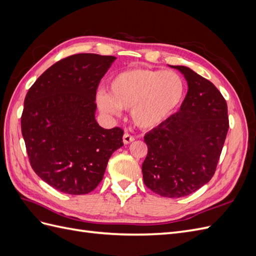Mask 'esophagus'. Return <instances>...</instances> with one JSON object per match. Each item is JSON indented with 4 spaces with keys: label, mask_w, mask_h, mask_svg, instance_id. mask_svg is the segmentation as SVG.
Here are the masks:
<instances>
[{
    "label": "esophagus",
    "mask_w": 256,
    "mask_h": 256,
    "mask_svg": "<svg viewBox=\"0 0 256 256\" xmlns=\"http://www.w3.org/2000/svg\"><path fill=\"white\" fill-rule=\"evenodd\" d=\"M134 141V138L132 136H130L129 134H125L122 136V142L124 144H130L131 142Z\"/></svg>",
    "instance_id": "34e87169"
}]
</instances>
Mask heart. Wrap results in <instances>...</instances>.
I'll return each mask as SVG.
<instances>
[{
    "label": "heart",
    "instance_id": "b5f03b06",
    "mask_svg": "<svg viewBox=\"0 0 256 256\" xmlns=\"http://www.w3.org/2000/svg\"><path fill=\"white\" fill-rule=\"evenodd\" d=\"M184 94V80L176 72L131 68L115 74L110 82V94L98 92L96 102L100 110L110 115L131 109L134 125L152 130L177 111Z\"/></svg>",
    "mask_w": 256,
    "mask_h": 256
}]
</instances>
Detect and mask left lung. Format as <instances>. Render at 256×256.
Segmentation results:
<instances>
[{
	"label": "left lung",
	"instance_id": "left-lung-1",
	"mask_svg": "<svg viewBox=\"0 0 256 256\" xmlns=\"http://www.w3.org/2000/svg\"><path fill=\"white\" fill-rule=\"evenodd\" d=\"M188 83L180 109L144 136L147 188L164 198L189 196L212 180L228 130V104L214 85L186 66Z\"/></svg>",
	"mask_w": 256,
	"mask_h": 256
}]
</instances>
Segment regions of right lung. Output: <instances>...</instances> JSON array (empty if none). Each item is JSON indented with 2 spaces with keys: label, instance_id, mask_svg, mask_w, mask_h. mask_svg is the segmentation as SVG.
<instances>
[{
  "label": "right lung",
  "instance_id": "obj_1",
  "mask_svg": "<svg viewBox=\"0 0 256 256\" xmlns=\"http://www.w3.org/2000/svg\"><path fill=\"white\" fill-rule=\"evenodd\" d=\"M115 60L94 53L60 60L26 96L21 131L30 166L67 194L94 190L112 154L124 145L122 129H104L95 118L98 84Z\"/></svg>",
  "mask_w": 256,
  "mask_h": 256
}]
</instances>
